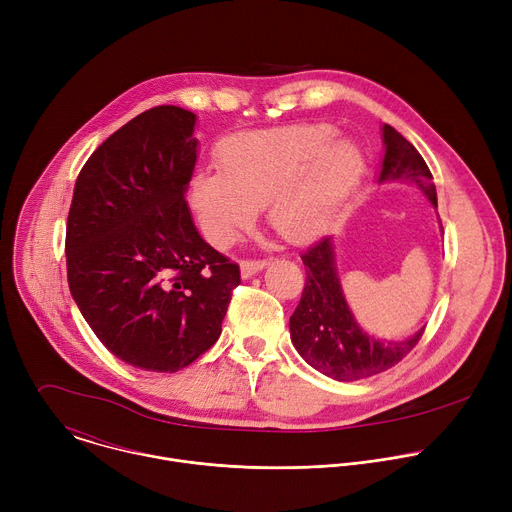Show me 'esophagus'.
Segmentation results:
<instances>
[{
  "instance_id": "esophagus-1",
  "label": "esophagus",
  "mask_w": 512,
  "mask_h": 512,
  "mask_svg": "<svg viewBox=\"0 0 512 512\" xmlns=\"http://www.w3.org/2000/svg\"><path fill=\"white\" fill-rule=\"evenodd\" d=\"M265 265H267L265 259H263V261H261V259H259V261H243V263H241V277H243V279H249V277L257 275L259 271H263Z\"/></svg>"
}]
</instances>
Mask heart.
Masks as SVG:
<instances>
[{
  "mask_svg": "<svg viewBox=\"0 0 512 512\" xmlns=\"http://www.w3.org/2000/svg\"><path fill=\"white\" fill-rule=\"evenodd\" d=\"M328 125L300 123L229 137L220 170L190 180V202L212 245L227 249L267 206L273 231L289 243H310L362 176L364 160L350 141H334Z\"/></svg>",
  "mask_w": 512,
  "mask_h": 512,
  "instance_id": "b5f03b06",
  "label": "heart"
}]
</instances>
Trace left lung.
I'll return each instance as SVG.
<instances>
[{
    "instance_id": "8db88e82",
    "label": "left lung",
    "mask_w": 512,
    "mask_h": 512,
    "mask_svg": "<svg viewBox=\"0 0 512 512\" xmlns=\"http://www.w3.org/2000/svg\"><path fill=\"white\" fill-rule=\"evenodd\" d=\"M381 133L385 156L377 182H409L437 208L435 184L419 152L391 125L385 123ZM302 261L308 279L302 300L289 318V336L310 367L336 381L367 379L391 369L419 342L425 326L409 338L385 340L356 322L342 291L330 235L312 245Z\"/></svg>"
}]
</instances>
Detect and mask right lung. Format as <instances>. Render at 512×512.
<instances>
[{"label": "right lung", "mask_w": 512, "mask_h": 512, "mask_svg": "<svg viewBox=\"0 0 512 512\" xmlns=\"http://www.w3.org/2000/svg\"><path fill=\"white\" fill-rule=\"evenodd\" d=\"M196 119L160 105L125 123L87 160L68 212L72 300L107 350L141 371L176 373L206 352L241 283L186 202Z\"/></svg>", "instance_id": "right-lung-1"}]
</instances>
